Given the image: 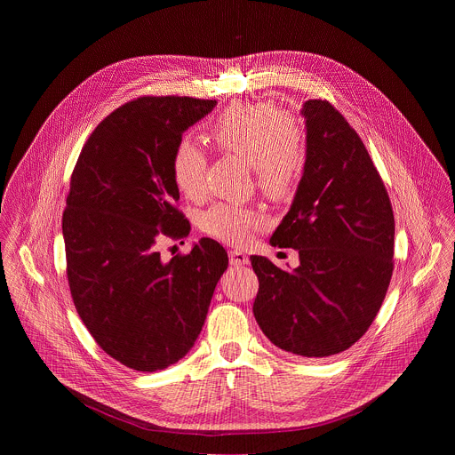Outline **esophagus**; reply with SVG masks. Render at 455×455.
<instances>
[{
    "label": "esophagus",
    "mask_w": 455,
    "mask_h": 455,
    "mask_svg": "<svg viewBox=\"0 0 455 455\" xmlns=\"http://www.w3.org/2000/svg\"><path fill=\"white\" fill-rule=\"evenodd\" d=\"M228 257H230V265H234V267H244V265L250 263L248 255L241 250H230Z\"/></svg>",
    "instance_id": "34e87169"
}]
</instances>
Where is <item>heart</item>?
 Segmentation results:
<instances>
[{"label":"heart","mask_w":455,"mask_h":455,"mask_svg":"<svg viewBox=\"0 0 455 455\" xmlns=\"http://www.w3.org/2000/svg\"><path fill=\"white\" fill-rule=\"evenodd\" d=\"M214 146L251 165L259 188L274 200L288 198L304 165L299 127L270 102H237L227 108L209 129ZM207 158L190 139H181L172 155V178L187 198L205 192ZM263 216L239 205L214 204L200 216L205 234L228 243L244 244L263 227Z\"/></svg>","instance_id":"heart-1"}]
</instances>
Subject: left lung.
<instances>
[{
	"label": "left lung",
	"instance_id": "left-lung-1",
	"mask_svg": "<svg viewBox=\"0 0 455 455\" xmlns=\"http://www.w3.org/2000/svg\"><path fill=\"white\" fill-rule=\"evenodd\" d=\"M306 162L272 246L295 248L281 270L263 255L253 316L288 355L323 358L369 330L393 275L395 216L385 185L355 129L328 100H306Z\"/></svg>",
	"mask_w": 455,
	"mask_h": 455
}]
</instances>
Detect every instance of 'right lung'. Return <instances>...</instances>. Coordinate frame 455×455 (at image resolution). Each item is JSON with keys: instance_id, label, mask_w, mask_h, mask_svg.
I'll return each instance as SVG.
<instances>
[{"instance_id": "obj_1", "label": "right lung", "mask_w": 455, "mask_h": 455, "mask_svg": "<svg viewBox=\"0 0 455 455\" xmlns=\"http://www.w3.org/2000/svg\"><path fill=\"white\" fill-rule=\"evenodd\" d=\"M216 100L140 97L106 116L84 144L70 181L62 237L68 284L95 342L129 369L155 372L196 342L225 248L202 237L190 253L162 261V235L185 237L174 207L172 155Z\"/></svg>"}]
</instances>
